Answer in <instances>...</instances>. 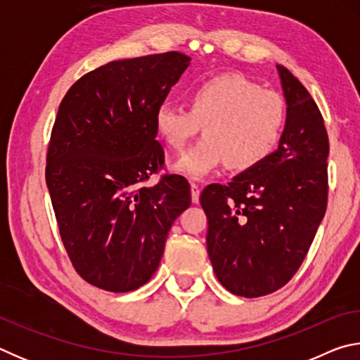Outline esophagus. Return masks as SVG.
Instances as JSON below:
<instances>
[{"mask_svg": "<svg viewBox=\"0 0 360 360\" xmlns=\"http://www.w3.org/2000/svg\"><path fill=\"white\" fill-rule=\"evenodd\" d=\"M191 192H192V203H198V200H200V187H198V184L192 182Z\"/></svg>", "mask_w": 360, "mask_h": 360, "instance_id": "34e87169", "label": "esophagus"}]
</instances>
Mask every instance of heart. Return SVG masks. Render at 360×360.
<instances>
[{
	"mask_svg": "<svg viewBox=\"0 0 360 360\" xmlns=\"http://www.w3.org/2000/svg\"><path fill=\"white\" fill-rule=\"evenodd\" d=\"M191 108L165 101L155 109V129L174 150H182L203 125L205 136L182 154L174 169L202 179L222 163L248 172L264 163L281 143L285 103L240 75H222L188 92Z\"/></svg>",
	"mask_w": 360,
	"mask_h": 360,
	"instance_id": "1",
	"label": "heart"
}]
</instances>
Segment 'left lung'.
Masks as SVG:
<instances>
[{"instance_id": "8db88e82", "label": "left lung", "mask_w": 360, "mask_h": 360, "mask_svg": "<svg viewBox=\"0 0 360 360\" xmlns=\"http://www.w3.org/2000/svg\"><path fill=\"white\" fill-rule=\"evenodd\" d=\"M276 70L288 105L278 149L227 186L211 184L200 195L212 270L225 289L248 298L290 281L327 208L324 119L302 82L284 66Z\"/></svg>"}]
</instances>
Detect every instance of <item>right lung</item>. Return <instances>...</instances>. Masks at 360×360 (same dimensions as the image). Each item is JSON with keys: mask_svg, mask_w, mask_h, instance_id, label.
I'll use <instances>...</instances> for the list:
<instances>
[{"mask_svg": "<svg viewBox=\"0 0 360 360\" xmlns=\"http://www.w3.org/2000/svg\"><path fill=\"white\" fill-rule=\"evenodd\" d=\"M191 65L181 52L109 62L84 75L60 103L46 182L75 270L95 288L130 292L160 264L168 231L191 206V186L165 174L155 109Z\"/></svg>", "mask_w": 360, "mask_h": 360, "instance_id": "add662e5", "label": "right lung"}]
</instances>
